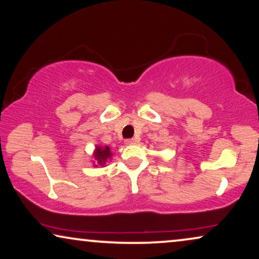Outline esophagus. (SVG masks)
<instances>
[{
  "label": "esophagus",
  "instance_id": "obj_1",
  "mask_svg": "<svg viewBox=\"0 0 259 259\" xmlns=\"http://www.w3.org/2000/svg\"><path fill=\"white\" fill-rule=\"evenodd\" d=\"M134 142H136V139H126L125 140L126 145H133Z\"/></svg>",
  "mask_w": 259,
  "mask_h": 259
}]
</instances>
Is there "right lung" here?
I'll list each match as a JSON object with an SVG mask.
<instances>
[{"instance_id":"obj_1","label":"right lung","mask_w":259,"mask_h":259,"mask_svg":"<svg viewBox=\"0 0 259 259\" xmlns=\"http://www.w3.org/2000/svg\"><path fill=\"white\" fill-rule=\"evenodd\" d=\"M93 155H95V160L97 161V163L100 164V166H104L105 162H106L108 159H111L112 153L108 146H105V147H99V146H97L95 154ZM95 166L97 167V164H95Z\"/></svg>"}]
</instances>
